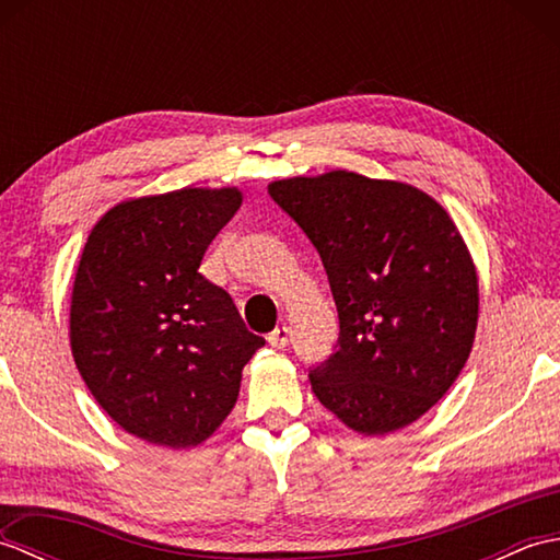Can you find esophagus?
Wrapping results in <instances>:
<instances>
[{
	"label": "esophagus",
	"instance_id": "1",
	"mask_svg": "<svg viewBox=\"0 0 560 560\" xmlns=\"http://www.w3.org/2000/svg\"><path fill=\"white\" fill-rule=\"evenodd\" d=\"M289 339H291V329L287 325H281L273 331H269V337H267V341L271 343L273 349H283L289 343Z\"/></svg>",
	"mask_w": 560,
	"mask_h": 560
}]
</instances>
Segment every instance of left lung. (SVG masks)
Listing matches in <instances>:
<instances>
[{
	"mask_svg": "<svg viewBox=\"0 0 560 560\" xmlns=\"http://www.w3.org/2000/svg\"><path fill=\"white\" fill-rule=\"evenodd\" d=\"M327 271L337 351L313 365L315 397L349 428L385 435L455 383L479 317L477 269L457 225L421 189L335 171L269 185Z\"/></svg>",
	"mask_w": 560,
	"mask_h": 560,
	"instance_id": "obj_1",
	"label": "left lung"
}]
</instances>
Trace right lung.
<instances>
[{
  "instance_id": "obj_1",
  "label": "right lung",
  "mask_w": 560,
  "mask_h": 560,
  "mask_svg": "<svg viewBox=\"0 0 560 560\" xmlns=\"http://www.w3.org/2000/svg\"><path fill=\"white\" fill-rule=\"evenodd\" d=\"M237 189H177L113 207L91 231L71 293V353L115 423L189 447L231 413L265 339L199 271L241 207Z\"/></svg>"
}]
</instances>
